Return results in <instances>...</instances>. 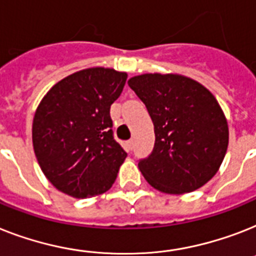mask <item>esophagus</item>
Here are the masks:
<instances>
[{
  "mask_svg": "<svg viewBox=\"0 0 256 256\" xmlns=\"http://www.w3.org/2000/svg\"><path fill=\"white\" fill-rule=\"evenodd\" d=\"M134 143H135L134 139H130V140H128V143H126V144H128V148L132 150V147H134Z\"/></svg>",
  "mask_w": 256,
  "mask_h": 256,
  "instance_id": "obj_1",
  "label": "esophagus"
}]
</instances>
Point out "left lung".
Segmentation results:
<instances>
[{"label":"left lung","instance_id":"obj_1","mask_svg":"<svg viewBox=\"0 0 256 256\" xmlns=\"http://www.w3.org/2000/svg\"><path fill=\"white\" fill-rule=\"evenodd\" d=\"M154 122L155 146L138 163L150 186L184 194L205 186L229 146L228 120L217 98L198 81L178 74H143L128 81Z\"/></svg>","mask_w":256,"mask_h":256}]
</instances>
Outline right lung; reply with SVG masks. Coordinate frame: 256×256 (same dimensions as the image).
Here are the masks:
<instances>
[{"mask_svg":"<svg viewBox=\"0 0 256 256\" xmlns=\"http://www.w3.org/2000/svg\"><path fill=\"white\" fill-rule=\"evenodd\" d=\"M126 72L92 67L58 81L39 102L32 146L42 172L58 190L88 198L109 190L128 154L113 138L110 106Z\"/></svg>","mask_w":256,"mask_h":256,"instance_id":"add662e5","label":"right lung"}]
</instances>
